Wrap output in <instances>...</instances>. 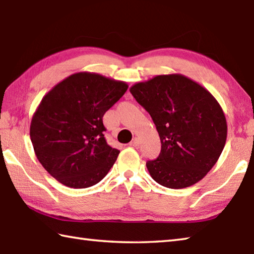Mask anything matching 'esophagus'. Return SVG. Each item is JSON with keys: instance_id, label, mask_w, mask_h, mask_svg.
I'll return each instance as SVG.
<instances>
[{"instance_id": "34e87169", "label": "esophagus", "mask_w": 254, "mask_h": 254, "mask_svg": "<svg viewBox=\"0 0 254 254\" xmlns=\"http://www.w3.org/2000/svg\"><path fill=\"white\" fill-rule=\"evenodd\" d=\"M131 145L132 146H138V145H140V138L134 137L133 140H132V142H131Z\"/></svg>"}]
</instances>
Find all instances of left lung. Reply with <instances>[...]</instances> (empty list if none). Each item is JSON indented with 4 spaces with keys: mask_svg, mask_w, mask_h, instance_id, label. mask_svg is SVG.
<instances>
[{
    "mask_svg": "<svg viewBox=\"0 0 254 254\" xmlns=\"http://www.w3.org/2000/svg\"><path fill=\"white\" fill-rule=\"evenodd\" d=\"M130 92L150 113L161 138L160 155L146 162L153 180L173 190L202 180L227 140L225 113L212 94L180 73L135 83Z\"/></svg>",
    "mask_w": 254,
    "mask_h": 254,
    "instance_id": "left-lung-1",
    "label": "left lung"
}]
</instances>
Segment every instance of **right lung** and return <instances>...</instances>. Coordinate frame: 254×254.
Masks as SVG:
<instances>
[{
	"label": "right lung",
	"mask_w": 254,
	"mask_h": 254,
	"mask_svg": "<svg viewBox=\"0 0 254 254\" xmlns=\"http://www.w3.org/2000/svg\"><path fill=\"white\" fill-rule=\"evenodd\" d=\"M127 87L99 73L77 72L42 99L29 134L39 163L63 185L93 186L113 166L120 151L107 143L102 118Z\"/></svg>",
	"instance_id": "1"
}]
</instances>
